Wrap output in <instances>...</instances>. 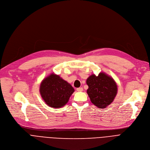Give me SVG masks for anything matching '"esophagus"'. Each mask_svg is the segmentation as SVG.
<instances>
[{
  "label": "esophagus",
  "mask_w": 150,
  "mask_h": 150,
  "mask_svg": "<svg viewBox=\"0 0 150 150\" xmlns=\"http://www.w3.org/2000/svg\"><path fill=\"white\" fill-rule=\"evenodd\" d=\"M76 91H78V92H81V91H83V88L82 87H79V88H76Z\"/></svg>",
  "instance_id": "34e87169"
}]
</instances>
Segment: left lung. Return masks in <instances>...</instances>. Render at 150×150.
Instances as JSON below:
<instances>
[{"label": "left lung", "mask_w": 150, "mask_h": 150, "mask_svg": "<svg viewBox=\"0 0 150 150\" xmlns=\"http://www.w3.org/2000/svg\"><path fill=\"white\" fill-rule=\"evenodd\" d=\"M88 88L87 94L91 103L98 108L104 109L114 100L117 93V86L115 80L104 72L98 76L94 74L87 79Z\"/></svg>", "instance_id": "left-lung-1"}]
</instances>
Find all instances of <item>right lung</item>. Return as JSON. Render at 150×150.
Listing matches in <instances>:
<instances>
[{"mask_svg": "<svg viewBox=\"0 0 150 150\" xmlns=\"http://www.w3.org/2000/svg\"><path fill=\"white\" fill-rule=\"evenodd\" d=\"M75 90L67 81L53 73L41 82L40 93L47 105L59 108L65 105Z\"/></svg>", "mask_w": 150, "mask_h": 150, "instance_id": "obj_1", "label": "right lung"}]
</instances>
